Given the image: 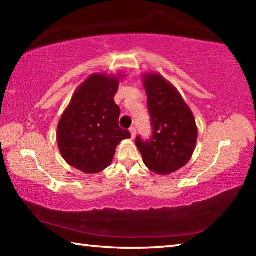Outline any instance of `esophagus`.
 I'll list each match as a JSON object with an SVG mask.
<instances>
[{
  "mask_svg": "<svg viewBox=\"0 0 256 256\" xmlns=\"http://www.w3.org/2000/svg\"><path fill=\"white\" fill-rule=\"evenodd\" d=\"M130 133H131L132 138H134L136 136V128H130Z\"/></svg>",
  "mask_w": 256,
  "mask_h": 256,
  "instance_id": "obj_1",
  "label": "esophagus"
}]
</instances>
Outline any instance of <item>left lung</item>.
Returning a JSON list of instances; mask_svg holds the SVG:
<instances>
[{
    "instance_id": "left-lung-1",
    "label": "left lung",
    "mask_w": 256,
    "mask_h": 256,
    "mask_svg": "<svg viewBox=\"0 0 256 256\" xmlns=\"http://www.w3.org/2000/svg\"><path fill=\"white\" fill-rule=\"evenodd\" d=\"M142 82L148 97L154 134L149 142L136 138V144L151 172L170 175L192 158L198 126L190 108L178 90L157 72H144Z\"/></svg>"
}]
</instances>
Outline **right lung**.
Wrapping results in <instances>:
<instances>
[{
	"label": "right lung",
	"mask_w": 256,
	"mask_h": 256,
	"mask_svg": "<svg viewBox=\"0 0 256 256\" xmlns=\"http://www.w3.org/2000/svg\"><path fill=\"white\" fill-rule=\"evenodd\" d=\"M125 74L98 72L78 86L58 124L56 140L63 159L84 174L110 166L118 146L131 133L118 126L120 107L114 102Z\"/></svg>",
	"instance_id": "1"
}]
</instances>
